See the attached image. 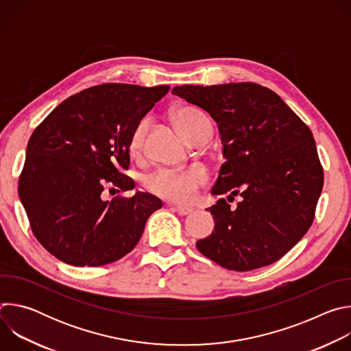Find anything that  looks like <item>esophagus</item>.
Returning a JSON list of instances; mask_svg holds the SVG:
<instances>
[{"instance_id": "esophagus-1", "label": "esophagus", "mask_w": 351, "mask_h": 351, "mask_svg": "<svg viewBox=\"0 0 351 351\" xmlns=\"http://www.w3.org/2000/svg\"><path fill=\"white\" fill-rule=\"evenodd\" d=\"M179 215H187L190 213H193V208L191 207H183V206H173L172 207Z\"/></svg>"}]
</instances>
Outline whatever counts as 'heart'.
<instances>
[{
	"mask_svg": "<svg viewBox=\"0 0 351 351\" xmlns=\"http://www.w3.org/2000/svg\"><path fill=\"white\" fill-rule=\"evenodd\" d=\"M172 121L187 141L197 134L211 133V122L207 115L190 106L176 108L172 114ZM147 126L148 122L144 119L133 129L129 140L132 156H137L141 152ZM207 179L208 175L202 167H190L182 171L158 169L147 178V187L171 202H189L194 197L195 190L206 184Z\"/></svg>",
	"mask_w": 351,
	"mask_h": 351,
	"instance_id": "b5f03b06",
	"label": "heart"
}]
</instances>
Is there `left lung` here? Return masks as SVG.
Here are the masks:
<instances>
[{"instance_id": "left-lung-1", "label": "left lung", "mask_w": 351, "mask_h": 351, "mask_svg": "<svg viewBox=\"0 0 351 351\" xmlns=\"http://www.w3.org/2000/svg\"><path fill=\"white\" fill-rule=\"evenodd\" d=\"M172 94L218 123L225 164L211 194H240L207 208L215 226L198 252L230 271H253L280 260L310 229L324 171L308 126L272 90L256 83L183 84Z\"/></svg>"}]
</instances>
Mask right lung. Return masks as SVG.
Here are the masks:
<instances>
[{"instance_id": "add662e5", "label": "right lung", "mask_w": 351, "mask_h": 351, "mask_svg": "<svg viewBox=\"0 0 351 351\" xmlns=\"http://www.w3.org/2000/svg\"><path fill=\"white\" fill-rule=\"evenodd\" d=\"M168 90L94 86L66 98L36 128L19 197L36 239L56 258L73 267L118 261L138 243L148 217L162 207L149 193L112 202L103 193L134 189L122 173L130 164V134Z\"/></svg>"}]
</instances>
